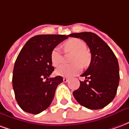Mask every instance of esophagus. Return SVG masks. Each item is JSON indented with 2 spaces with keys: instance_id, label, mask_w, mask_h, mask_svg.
Listing matches in <instances>:
<instances>
[{
  "instance_id": "esophagus-1",
  "label": "esophagus",
  "mask_w": 129,
  "mask_h": 129,
  "mask_svg": "<svg viewBox=\"0 0 129 129\" xmlns=\"http://www.w3.org/2000/svg\"><path fill=\"white\" fill-rule=\"evenodd\" d=\"M68 80H69V79H67V78H63V82H68Z\"/></svg>"
}]
</instances>
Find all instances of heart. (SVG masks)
Segmentation results:
<instances>
[{"label":"heart","instance_id":"obj_1","mask_svg":"<svg viewBox=\"0 0 129 129\" xmlns=\"http://www.w3.org/2000/svg\"><path fill=\"white\" fill-rule=\"evenodd\" d=\"M65 52H73L70 64H64L59 66L55 71L56 75L63 77H72L81 72L82 65L88 66L91 62V54L86 50V44L78 39H71L63 44ZM52 65L56 67L62 62V54L59 48H54L50 55Z\"/></svg>","mask_w":129,"mask_h":129}]
</instances>
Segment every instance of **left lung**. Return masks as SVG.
I'll use <instances>...</instances> for the list:
<instances>
[{"label":"left lung","mask_w":129,"mask_h":129,"mask_svg":"<svg viewBox=\"0 0 129 129\" xmlns=\"http://www.w3.org/2000/svg\"><path fill=\"white\" fill-rule=\"evenodd\" d=\"M69 37L84 40L89 47L91 62L81 75L86 80L73 92L75 100L84 107L97 110L105 107L115 97L119 81V64L110 47L92 32L73 33Z\"/></svg>","instance_id":"obj_1"}]
</instances>
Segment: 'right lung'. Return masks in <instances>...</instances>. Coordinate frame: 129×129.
Masks as SVG:
<instances>
[{"label": "right lung", "mask_w": 129, "mask_h": 129, "mask_svg": "<svg viewBox=\"0 0 129 129\" xmlns=\"http://www.w3.org/2000/svg\"><path fill=\"white\" fill-rule=\"evenodd\" d=\"M69 36L41 34L33 37L18 54L13 70L12 84L15 98L21 109L39 114L48 108L63 77L50 78L54 71L51 52Z\"/></svg>", "instance_id": "right-lung-1"}]
</instances>
